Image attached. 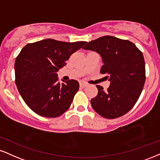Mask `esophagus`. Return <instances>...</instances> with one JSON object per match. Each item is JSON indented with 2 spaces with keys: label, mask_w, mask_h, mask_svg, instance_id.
<instances>
[{
  "label": "esophagus",
  "mask_w": 160,
  "mask_h": 160,
  "mask_svg": "<svg viewBox=\"0 0 160 160\" xmlns=\"http://www.w3.org/2000/svg\"><path fill=\"white\" fill-rule=\"evenodd\" d=\"M80 86H81L82 88H84V87H86V86H88V84L86 83V82H80Z\"/></svg>",
  "instance_id": "34e87169"
}]
</instances>
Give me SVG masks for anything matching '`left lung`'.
Segmentation results:
<instances>
[{"mask_svg": "<svg viewBox=\"0 0 160 160\" xmlns=\"http://www.w3.org/2000/svg\"><path fill=\"white\" fill-rule=\"evenodd\" d=\"M96 51L102 57L101 74H107L110 85L91 100L92 108L102 117L113 119L131 109L141 95L145 82L143 54L132 42L105 36L89 42L82 48Z\"/></svg>", "mask_w": 160, "mask_h": 160, "instance_id": "8db88e82", "label": "left lung"}]
</instances>
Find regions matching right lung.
<instances>
[{"instance_id": "1", "label": "right lung", "mask_w": 160, "mask_h": 160, "mask_svg": "<svg viewBox=\"0 0 160 160\" xmlns=\"http://www.w3.org/2000/svg\"><path fill=\"white\" fill-rule=\"evenodd\" d=\"M86 43L47 38L29 43L22 49L15 62V84L34 112L56 118L68 110L79 89V82L70 80L60 83L57 72Z\"/></svg>"}]
</instances>
